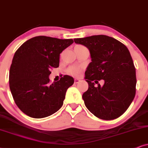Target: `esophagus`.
Listing matches in <instances>:
<instances>
[{
  "label": "esophagus",
  "instance_id": "34e87169",
  "mask_svg": "<svg viewBox=\"0 0 148 148\" xmlns=\"http://www.w3.org/2000/svg\"><path fill=\"white\" fill-rule=\"evenodd\" d=\"M80 82V80L78 79V78H75V79H74V83L77 84V83H79Z\"/></svg>",
  "mask_w": 148,
  "mask_h": 148
}]
</instances>
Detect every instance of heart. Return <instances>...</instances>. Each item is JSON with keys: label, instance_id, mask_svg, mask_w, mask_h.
I'll use <instances>...</instances> for the list:
<instances>
[{"label": "heart", "instance_id": "heart-1", "mask_svg": "<svg viewBox=\"0 0 148 148\" xmlns=\"http://www.w3.org/2000/svg\"><path fill=\"white\" fill-rule=\"evenodd\" d=\"M80 72V69L78 67H72L68 70V72L73 76H77Z\"/></svg>", "mask_w": 148, "mask_h": 148}]
</instances>
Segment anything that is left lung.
Wrapping results in <instances>:
<instances>
[{"label":"left lung","mask_w":148,"mask_h":148,"mask_svg":"<svg viewBox=\"0 0 148 148\" xmlns=\"http://www.w3.org/2000/svg\"><path fill=\"white\" fill-rule=\"evenodd\" d=\"M74 41L88 48L91 59L85 72L89 88L83 94L86 107L100 119L117 118L135 96L136 70L128 49L119 41L104 35ZM102 79L104 85L101 86L98 80Z\"/></svg>","instance_id":"left-lung-1"}]
</instances>
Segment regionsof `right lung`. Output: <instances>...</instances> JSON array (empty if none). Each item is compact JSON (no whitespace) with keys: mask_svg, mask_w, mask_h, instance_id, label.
<instances>
[{"mask_svg":"<svg viewBox=\"0 0 148 148\" xmlns=\"http://www.w3.org/2000/svg\"><path fill=\"white\" fill-rule=\"evenodd\" d=\"M72 39L37 36L25 42L15 52L9 70V87L21 111L33 118H44L63 105L72 76H63L50 84L52 68L59 65L60 54L73 44Z\"/></svg>","mask_w":148,"mask_h":148,"instance_id":"1","label":"right lung"}]
</instances>
